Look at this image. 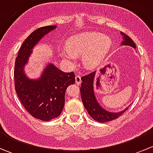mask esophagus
<instances>
[{
    "label": "esophagus",
    "mask_w": 153,
    "mask_h": 153,
    "mask_svg": "<svg viewBox=\"0 0 153 153\" xmlns=\"http://www.w3.org/2000/svg\"><path fill=\"white\" fill-rule=\"evenodd\" d=\"M75 83H76L78 85H79V84H81V78L80 75H76V76H75Z\"/></svg>",
    "instance_id": "1"
}]
</instances>
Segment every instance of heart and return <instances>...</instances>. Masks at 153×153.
Wrapping results in <instances>:
<instances>
[{"mask_svg":"<svg viewBox=\"0 0 153 153\" xmlns=\"http://www.w3.org/2000/svg\"><path fill=\"white\" fill-rule=\"evenodd\" d=\"M111 46V40L101 33L89 32L75 35L67 42V49H61L60 54L66 59L72 61L75 55H81L84 65L93 68L101 62Z\"/></svg>","mask_w":153,"mask_h":153,"instance_id":"heart-1","label":"heart"}]
</instances>
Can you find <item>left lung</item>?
Instances as JSON below:
<instances>
[{"label":"left lung","instance_id":"8db88e82","mask_svg":"<svg viewBox=\"0 0 153 153\" xmlns=\"http://www.w3.org/2000/svg\"><path fill=\"white\" fill-rule=\"evenodd\" d=\"M121 35H124V41L122 42V45L130 46L133 47L134 49H136V45L134 43V41L125 35L124 33L121 32ZM101 72H102L103 69H100ZM95 75V71L90 72L88 75H84L81 77L82 83H81V87L80 88L81 91V99H82L83 104L84 107L87 110L88 113L90 115L91 118L95 121L100 123H105L108 121H113L116 119L118 117L121 116L123 113L128 109H125L124 110L119 112H110L103 109L99 104L97 101L96 98L94 94V77Z\"/></svg>","mask_w":153,"mask_h":153}]
</instances>
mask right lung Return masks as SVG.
I'll list each match as a JSON object with an SVG mask.
<instances>
[{
    "mask_svg": "<svg viewBox=\"0 0 153 153\" xmlns=\"http://www.w3.org/2000/svg\"><path fill=\"white\" fill-rule=\"evenodd\" d=\"M56 26L37 29L30 34L20 48L14 69L15 92L26 110L34 118L47 121L61 115L65 103L66 89L75 84V73L60 70L52 64L46 68L38 80H30L24 74V65L32 49Z\"/></svg>",
    "mask_w": 153,
    "mask_h": 153,
    "instance_id": "add662e5",
    "label": "right lung"
}]
</instances>
